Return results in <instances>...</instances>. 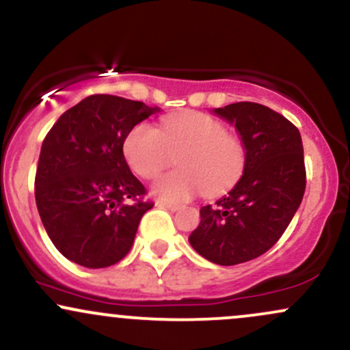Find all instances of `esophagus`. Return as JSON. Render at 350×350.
<instances>
[{
  "label": "esophagus",
  "instance_id": "1",
  "mask_svg": "<svg viewBox=\"0 0 350 350\" xmlns=\"http://www.w3.org/2000/svg\"><path fill=\"white\" fill-rule=\"evenodd\" d=\"M159 206L164 207V209L172 211V213H176V211L181 209V206H179V204H171V202H159Z\"/></svg>",
  "mask_w": 350,
  "mask_h": 350
}]
</instances>
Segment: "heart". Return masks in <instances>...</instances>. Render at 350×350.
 <instances>
[{
  "label": "heart",
  "instance_id": "heart-1",
  "mask_svg": "<svg viewBox=\"0 0 350 350\" xmlns=\"http://www.w3.org/2000/svg\"><path fill=\"white\" fill-rule=\"evenodd\" d=\"M129 167L144 179L159 176L179 157V171L152 184L163 201L186 202L204 193L224 194L243 178L247 151L243 141L216 118L204 113H181L163 121L161 129L141 122L124 139Z\"/></svg>",
  "mask_w": 350,
  "mask_h": 350
}]
</instances>
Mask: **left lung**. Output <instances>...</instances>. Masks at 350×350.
I'll return each mask as SVG.
<instances>
[{
    "instance_id": "8db88e82",
    "label": "left lung",
    "mask_w": 350,
    "mask_h": 350,
    "mask_svg": "<svg viewBox=\"0 0 350 350\" xmlns=\"http://www.w3.org/2000/svg\"><path fill=\"white\" fill-rule=\"evenodd\" d=\"M214 113L232 122L247 151L243 178L216 202L201 207L189 243L219 266H236L279 241L306 191L301 133L289 119L257 103H234Z\"/></svg>"
}]
</instances>
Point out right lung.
I'll return each mask as SVG.
<instances>
[{"instance_id":"right-lung-1","label":"right lung","mask_w":350,"mask_h":350,"mask_svg":"<svg viewBox=\"0 0 350 350\" xmlns=\"http://www.w3.org/2000/svg\"><path fill=\"white\" fill-rule=\"evenodd\" d=\"M157 107L93 94L69 107L46 134L34 178L49 239L79 266H113L129 252L152 202L122 154L126 136Z\"/></svg>"}]
</instances>
